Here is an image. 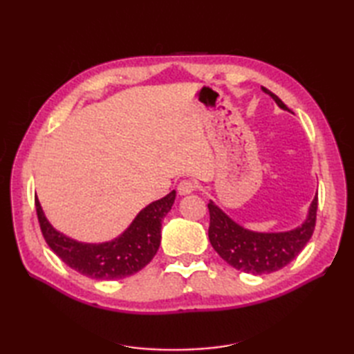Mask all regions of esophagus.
I'll return each instance as SVG.
<instances>
[{"label":"esophagus","instance_id":"esophagus-1","mask_svg":"<svg viewBox=\"0 0 354 354\" xmlns=\"http://www.w3.org/2000/svg\"><path fill=\"white\" fill-rule=\"evenodd\" d=\"M194 189H196V185H194L193 181H190V179H184V181H181L178 185V193L181 194V196H185V194L193 193Z\"/></svg>","mask_w":354,"mask_h":354}]
</instances>
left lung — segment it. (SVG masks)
<instances>
[{"label":"left lung","mask_w":354,"mask_h":354,"mask_svg":"<svg viewBox=\"0 0 354 354\" xmlns=\"http://www.w3.org/2000/svg\"><path fill=\"white\" fill-rule=\"evenodd\" d=\"M261 89L278 104V108L290 112L274 93L263 86ZM317 208L318 198L315 196L301 225L289 231L259 232L239 225L213 201H209V243L228 265L237 270L254 275L275 272L289 265L304 250L313 234Z\"/></svg>","instance_id":"1"}]
</instances>
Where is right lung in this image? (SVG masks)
Returning a JSON list of instances; mask_svg holds the SVG:
<instances>
[{
  "mask_svg": "<svg viewBox=\"0 0 354 354\" xmlns=\"http://www.w3.org/2000/svg\"><path fill=\"white\" fill-rule=\"evenodd\" d=\"M175 198L173 190L149 204L122 234L102 243H85L65 236L50 223L37 196L35 205L45 242L66 266L94 280H120L138 272L155 257L161 243V222Z\"/></svg>",
  "mask_w": 354,
  "mask_h": 354,
  "instance_id": "right-lung-1",
  "label": "right lung"
}]
</instances>
